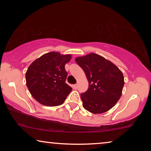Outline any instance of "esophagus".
Listing matches in <instances>:
<instances>
[{"instance_id":"esophagus-1","label":"esophagus","mask_w":151,"mask_h":151,"mask_svg":"<svg viewBox=\"0 0 151 151\" xmlns=\"http://www.w3.org/2000/svg\"><path fill=\"white\" fill-rule=\"evenodd\" d=\"M73 89H75V90L77 89V88H78V84H73Z\"/></svg>"}]
</instances>
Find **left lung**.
<instances>
[{
	"label": "left lung",
	"instance_id": "8db88e82",
	"mask_svg": "<svg viewBox=\"0 0 151 151\" xmlns=\"http://www.w3.org/2000/svg\"><path fill=\"white\" fill-rule=\"evenodd\" d=\"M88 82V88L81 94L82 106L93 114L112 109L122 93L124 80L122 72L112 62L91 53L76 58Z\"/></svg>",
	"mask_w": 151,
	"mask_h": 151
}]
</instances>
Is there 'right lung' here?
<instances>
[{
	"label": "right lung",
	"instance_id": "add662e5",
	"mask_svg": "<svg viewBox=\"0 0 151 151\" xmlns=\"http://www.w3.org/2000/svg\"><path fill=\"white\" fill-rule=\"evenodd\" d=\"M71 54L57 51L45 53L35 60L26 71V84L37 102L48 106L63 104L72 88L65 80L67 73L65 66L71 60Z\"/></svg>",
	"mask_w": 151,
	"mask_h": 151
}]
</instances>
